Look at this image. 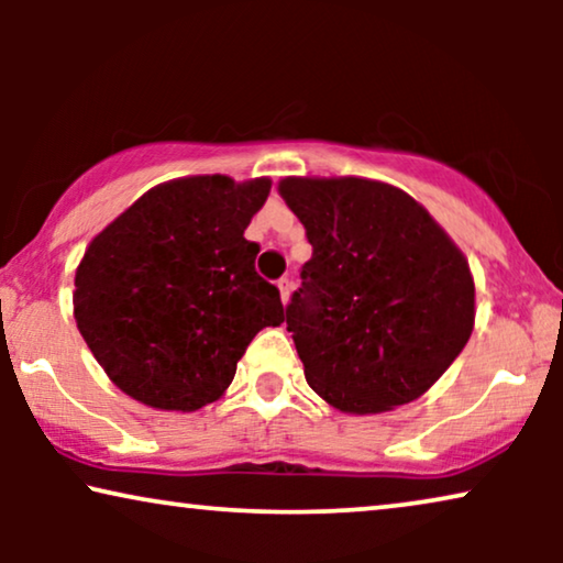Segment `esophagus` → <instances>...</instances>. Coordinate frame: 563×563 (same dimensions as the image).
Returning <instances> with one entry per match:
<instances>
[{
	"label": "esophagus",
	"mask_w": 563,
	"mask_h": 563,
	"mask_svg": "<svg viewBox=\"0 0 563 563\" xmlns=\"http://www.w3.org/2000/svg\"><path fill=\"white\" fill-rule=\"evenodd\" d=\"M276 287H279L282 302H287L289 295H291V287H295V284H291V279H279V282H276Z\"/></svg>",
	"instance_id": "esophagus-1"
}]
</instances>
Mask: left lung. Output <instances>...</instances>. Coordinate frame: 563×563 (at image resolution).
Masks as SVG:
<instances>
[{
    "label": "left lung",
    "mask_w": 563,
    "mask_h": 563,
    "mask_svg": "<svg viewBox=\"0 0 563 563\" xmlns=\"http://www.w3.org/2000/svg\"><path fill=\"white\" fill-rule=\"evenodd\" d=\"M279 195L312 245L284 312L307 384L353 415L418 399L472 335L464 253L389 184L289 176Z\"/></svg>",
    "instance_id": "left-lung-1"
}]
</instances>
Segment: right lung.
<instances>
[{
	"instance_id": "right-lung-1",
	"label": "right lung",
	"mask_w": 563,
	"mask_h": 563,
	"mask_svg": "<svg viewBox=\"0 0 563 563\" xmlns=\"http://www.w3.org/2000/svg\"><path fill=\"white\" fill-rule=\"evenodd\" d=\"M272 181L189 176L145 191L89 243L74 318L99 366L137 402L191 412L230 387L279 289L243 233Z\"/></svg>"
}]
</instances>
